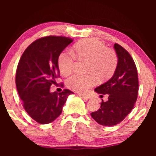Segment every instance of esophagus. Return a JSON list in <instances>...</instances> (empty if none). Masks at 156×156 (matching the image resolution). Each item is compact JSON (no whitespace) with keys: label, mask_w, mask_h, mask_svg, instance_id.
Returning <instances> with one entry per match:
<instances>
[{"label":"esophagus","mask_w":156,"mask_h":156,"mask_svg":"<svg viewBox=\"0 0 156 156\" xmlns=\"http://www.w3.org/2000/svg\"><path fill=\"white\" fill-rule=\"evenodd\" d=\"M80 96V97H81V98H82V99H85V100H87V99H89V96H87V95H84V94H80L79 95Z\"/></svg>","instance_id":"esophagus-1"}]
</instances>
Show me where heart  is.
<instances>
[{
    "mask_svg": "<svg viewBox=\"0 0 156 156\" xmlns=\"http://www.w3.org/2000/svg\"><path fill=\"white\" fill-rule=\"evenodd\" d=\"M74 52L80 59L89 61L87 67L89 74H74L67 80V87L76 92H86L97 83L95 76L105 80L116 68L118 58L115 51L106 48L105 43L99 40L91 38L79 42L74 47ZM57 63L61 73L68 75L75 66V57L71 51L65 50L59 55Z\"/></svg>",
    "mask_w": 156,
    "mask_h": 156,
    "instance_id": "heart-1",
    "label": "heart"
}]
</instances>
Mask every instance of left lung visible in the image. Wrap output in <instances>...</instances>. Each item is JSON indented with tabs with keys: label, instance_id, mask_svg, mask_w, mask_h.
<instances>
[{
	"label": "left lung",
	"instance_id": "8db88e82",
	"mask_svg": "<svg viewBox=\"0 0 156 156\" xmlns=\"http://www.w3.org/2000/svg\"><path fill=\"white\" fill-rule=\"evenodd\" d=\"M114 48L118 57V63L114 75L109 80L94 89L97 93L108 94V100L102 99L101 106L91 116L98 123L105 126L121 122L133 109L137 100L138 79L133 58L120 44Z\"/></svg>",
	"mask_w": 156,
	"mask_h": 156
}]
</instances>
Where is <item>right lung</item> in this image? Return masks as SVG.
Segmentation results:
<instances>
[{
  "instance_id": "obj_1",
  "label": "right lung",
  "mask_w": 156,
  "mask_h": 156,
  "mask_svg": "<svg viewBox=\"0 0 156 156\" xmlns=\"http://www.w3.org/2000/svg\"><path fill=\"white\" fill-rule=\"evenodd\" d=\"M73 40L62 36H47L36 40L24 51L19 61L16 84L25 110L41 124L54 121L62 112L68 96L64 89L51 93L50 87L59 76L58 57Z\"/></svg>"
}]
</instances>
